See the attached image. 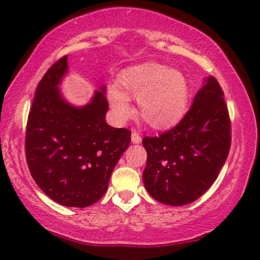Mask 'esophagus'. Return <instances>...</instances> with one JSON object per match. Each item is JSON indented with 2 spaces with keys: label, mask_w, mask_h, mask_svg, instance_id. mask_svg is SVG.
Masks as SVG:
<instances>
[{
  "label": "esophagus",
  "mask_w": 260,
  "mask_h": 260,
  "mask_svg": "<svg viewBox=\"0 0 260 260\" xmlns=\"http://www.w3.org/2000/svg\"><path fill=\"white\" fill-rule=\"evenodd\" d=\"M131 140H133L134 143H141L142 137H141V135L138 134L136 130H133V134H131Z\"/></svg>",
  "instance_id": "esophagus-1"
}]
</instances>
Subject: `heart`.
I'll return each instance as SVG.
<instances>
[{"mask_svg": "<svg viewBox=\"0 0 260 260\" xmlns=\"http://www.w3.org/2000/svg\"><path fill=\"white\" fill-rule=\"evenodd\" d=\"M119 83L127 94L138 99L140 115L152 127L175 125L186 112L188 87L177 71L155 62L142 63L124 71ZM108 97L117 119L125 122L133 116L129 98L118 86H109Z\"/></svg>", "mask_w": 260, "mask_h": 260, "instance_id": "b5f03b06", "label": "heart"}]
</instances>
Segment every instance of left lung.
<instances>
[{
	"instance_id": "8db88e82",
	"label": "left lung",
	"mask_w": 260,
	"mask_h": 260,
	"mask_svg": "<svg viewBox=\"0 0 260 260\" xmlns=\"http://www.w3.org/2000/svg\"><path fill=\"white\" fill-rule=\"evenodd\" d=\"M231 137L223 91L218 80L209 77L175 126L142 141L148 155L143 172L148 193L170 206L198 200L216 180L226 162Z\"/></svg>"
}]
</instances>
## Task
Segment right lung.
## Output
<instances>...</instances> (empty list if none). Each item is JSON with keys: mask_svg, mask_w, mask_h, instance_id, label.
Listing matches in <instances>:
<instances>
[{"mask_svg": "<svg viewBox=\"0 0 260 260\" xmlns=\"http://www.w3.org/2000/svg\"><path fill=\"white\" fill-rule=\"evenodd\" d=\"M67 55L53 63L38 84L27 119L24 152L28 168L42 191L67 207H87L105 191L115 166L131 141V131L105 122V88L90 104L73 108L58 84Z\"/></svg>", "mask_w": 260, "mask_h": 260, "instance_id": "add662e5", "label": "right lung"}]
</instances>
